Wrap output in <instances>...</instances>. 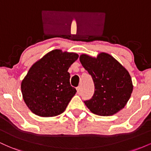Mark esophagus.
Masks as SVG:
<instances>
[{
    "label": "esophagus",
    "mask_w": 151,
    "mask_h": 151,
    "mask_svg": "<svg viewBox=\"0 0 151 151\" xmlns=\"http://www.w3.org/2000/svg\"><path fill=\"white\" fill-rule=\"evenodd\" d=\"M81 86H78V87H77V93L79 95H80V94H81Z\"/></svg>",
    "instance_id": "34e87169"
}]
</instances>
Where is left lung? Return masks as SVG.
I'll use <instances>...</instances> for the list:
<instances>
[{
	"instance_id": "1",
	"label": "left lung",
	"mask_w": 151,
	"mask_h": 151,
	"mask_svg": "<svg viewBox=\"0 0 151 151\" xmlns=\"http://www.w3.org/2000/svg\"><path fill=\"white\" fill-rule=\"evenodd\" d=\"M79 60L91 74L95 86L93 97L84 101L93 114L112 116L124 108L132 93L133 86L127 70L114 57L100 52L97 57L82 54Z\"/></svg>"
}]
</instances>
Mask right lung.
Instances as JSON below:
<instances>
[{
  "label": "right lung",
  "mask_w": 151,
  "mask_h": 151,
  "mask_svg": "<svg viewBox=\"0 0 151 151\" xmlns=\"http://www.w3.org/2000/svg\"><path fill=\"white\" fill-rule=\"evenodd\" d=\"M75 52L54 50L35 62L21 81L24 101L32 113L52 117L63 113L77 90L70 85L69 68Z\"/></svg>",
  "instance_id": "add662e5"
}]
</instances>
